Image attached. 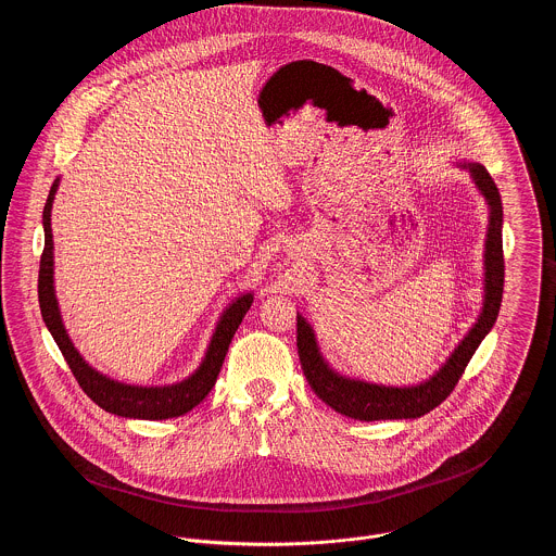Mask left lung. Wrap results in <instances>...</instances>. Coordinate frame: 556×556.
Returning a JSON list of instances; mask_svg holds the SVG:
<instances>
[{"label":"left lung","mask_w":556,"mask_h":556,"mask_svg":"<svg viewBox=\"0 0 556 556\" xmlns=\"http://www.w3.org/2000/svg\"><path fill=\"white\" fill-rule=\"evenodd\" d=\"M460 166L469 168L479 192L485 197L490 207L485 254H483L485 285H483L481 315L471 327V331L465 336V340L454 349L445 366L428 381L410 388H386V386L366 383L359 379H346L333 372L318 351L313 327L306 323V318L298 317V353H300L302 370L308 379V386L327 406H331L340 415H346L359 421H379V419H415L430 413L454 392L477 346L488 336V331L492 329L494 320L498 317V308L503 300V278H505L501 194L483 164L460 162Z\"/></svg>","instance_id":"8db88e82"}]
</instances>
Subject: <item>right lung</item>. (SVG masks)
I'll use <instances>...</instances> for the list:
<instances>
[{
  "mask_svg": "<svg viewBox=\"0 0 556 556\" xmlns=\"http://www.w3.org/2000/svg\"><path fill=\"white\" fill-rule=\"evenodd\" d=\"M60 179L53 181L49 199L45 203L42 212V227H45V250L40 256V274H38V302H40V313L55 338L64 359L68 362L75 379L79 381L80 390L91 397L100 408L122 415V417H132V419H168V417H179L188 410H192L203 397L207 396L220 375L225 355L229 351V344L241 325V318L252 306V293H245L238 298L218 320V327L212 336V342L207 346V353L201 362V366L194 370L192 377L184 379L181 383L175 386H164V388H139V386H126L117 383L98 370H93L85 359L80 357L79 351L71 342L62 315L58 308V298H55V287H53V233H51V207L53 199L58 192Z\"/></svg>",
  "mask_w": 556,
  "mask_h": 556,
  "instance_id": "add662e5",
  "label": "right lung"
}]
</instances>
